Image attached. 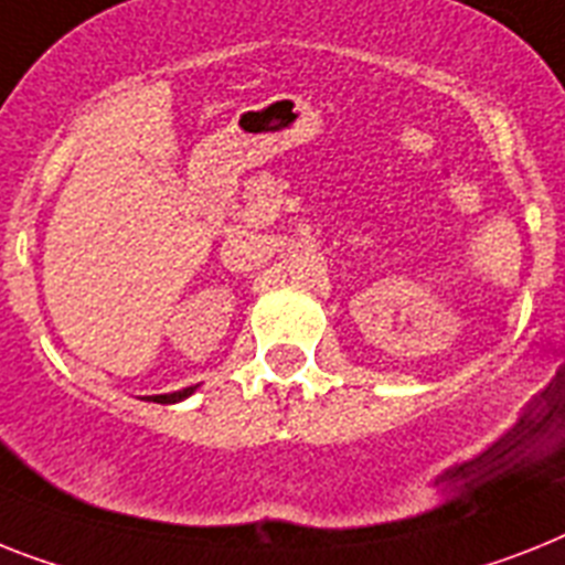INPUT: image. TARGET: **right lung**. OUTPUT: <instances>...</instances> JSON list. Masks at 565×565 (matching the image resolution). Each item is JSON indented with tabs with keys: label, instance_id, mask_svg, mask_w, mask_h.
Wrapping results in <instances>:
<instances>
[{
	"label": "right lung",
	"instance_id": "obj_1",
	"mask_svg": "<svg viewBox=\"0 0 565 565\" xmlns=\"http://www.w3.org/2000/svg\"><path fill=\"white\" fill-rule=\"evenodd\" d=\"M195 393V386H188V390H179V393H167V395H152V401L158 404H175V401H184L188 395Z\"/></svg>",
	"mask_w": 565,
	"mask_h": 565
}]
</instances>
